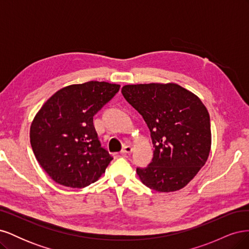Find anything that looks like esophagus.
<instances>
[{
  "mask_svg": "<svg viewBox=\"0 0 249 249\" xmlns=\"http://www.w3.org/2000/svg\"><path fill=\"white\" fill-rule=\"evenodd\" d=\"M132 150H133V147H132V145H125L123 149H122V152H120V154H123V155H126V154H131L132 153Z\"/></svg>",
  "mask_w": 249,
  "mask_h": 249,
  "instance_id": "obj_1",
  "label": "esophagus"
}]
</instances>
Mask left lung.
<instances>
[{"instance_id":"8db88e82","label":"left lung","mask_w":249,"mask_h":249,"mask_svg":"<svg viewBox=\"0 0 249 249\" xmlns=\"http://www.w3.org/2000/svg\"><path fill=\"white\" fill-rule=\"evenodd\" d=\"M122 93L144 119L155 147L152 162L137 168L141 182L158 192L182 189L210 154L211 124L205 105L175 83L125 85Z\"/></svg>"}]
</instances>
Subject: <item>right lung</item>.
Instances as JSON below:
<instances>
[{"mask_svg":"<svg viewBox=\"0 0 249 249\" xmlns=\"http://www.w3.org/2000/svg\"><path fill=\"white\" fill-rule=\"evenodd\" d=\"M119 87L97 81L66 86L35 115L30 142L40 166L56 183L84 188L105 173L113 158L101 145L93 116Z\"/></svg>","mask_w":249,"mask_h":249,"instance_id":"add662e5","label":"right lung"}]
</instances>
